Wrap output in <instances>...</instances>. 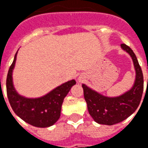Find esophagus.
Wrapping results in <instances>:
<instances>
[{
	"instance_id": "1",
	"label": "esophagus",
	"mask_w": 148,
	"mask_h": 148,
	"mask_svg": "<svg viewBox=\"0 0 148 148\" xmlns=\"http://www.w3.org/2000/svg\"><path fill=\"white\" fill-rule=\"evenodd\" d=\"M78 80H79V82H83L84 78H83L82 77H79V79H78Z\"/></svg>"
}]
</instances>
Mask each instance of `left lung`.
<instances>
[{"instance_id":"1","label":"left lung","mask_w":148,"mask_h":148,"mask_svg":"<svg viewBox=\"0 0 148 148\" xmlns=\"http://www.w3.org/2000/svg\"><path fill=\"white\" fill-rule=\"evenodd\" d=\"M121 47L132 57L136 70L133 88L119 97H106L82 85L84 98L87 103L89 114L100 124L113 125L126 119L138 109L143 92V75L134 51L126 44ZM148 84V79H147Z\"/></svg>"}]
</instances>
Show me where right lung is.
<instances>
[{
    "label": "right lung",
    "mask_w": 148,
    "mask_h": 148,
    "mask_svg": "<svg viewBox=\"0 0 148 148\" xmlns=\"http://www.w3.org/2000/svg\"><path fill=\"white\" fill-rule=\"evenodd\" d=\"M15 53L14 61L9 68L6 78V92L9 102L14 112L25 122L34 127L47 128L52 126L58 120L63 99L76 84L71 80L53 90L49 94L37 99L23 97L16 92L13 86L12 71L16 61Z\"/></svg>",
    "instance_id": "obj_1"
}]
</instances>
